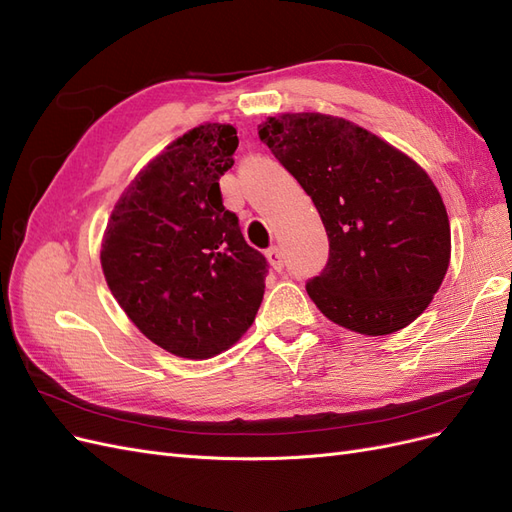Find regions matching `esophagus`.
<instances>
[{
  "mask_svg": "<svg viewBox=\"0 0 512 512\" xmlns=\"http://www.w3.org/2000/svg\"><path fill=\"white\" fill-rule=\"evenodd\" d=\"M267 258H269L271 267H273L275 271H282V269H284V254H282V250H280V247H277V245L269 247V250H267Z\"/></svg>",
  "mask_w": 512,
  "mask_h": 512,
  "instance_id": "obj_1",
  "label": "esophagus"
}]
</instances>
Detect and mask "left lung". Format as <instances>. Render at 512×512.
<instances>
[{"label":"left lung","instance_id":"1","mask_svg":"<svg viewBox=\"0 0 512 512\" xmlns=\"http://www.w3.org/2000/svg\"><path fill=\"white\" fill-rule=\"evenodd\" d=\"M260 141L312 196L329 260L305 284L339 327L389 335L421 316L451 260V226L436 185L406 153L342 117L286 113Z\"/></svg>","mask_w":512,"mask_h":512}]
</instances>
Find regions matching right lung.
<instances>
[{
    "label": "right lung",
    "instance_id": "right-lung-1",
    "mask_svg": "<svg viewBox=\"0 0 512 512\" xmlns=\"http://www.w3.org/2000/svg\"><path fill=\"white\" fill-rule=\"evenodd\" d=\"M239 145L230 123L179 136L121 194L100 262L113 297L145 337L183 359H211L252 327L269 262L222 205Z\"/></svg>",
    "mask_w": 512,
    "mask_h": 512
}]
</instances>
